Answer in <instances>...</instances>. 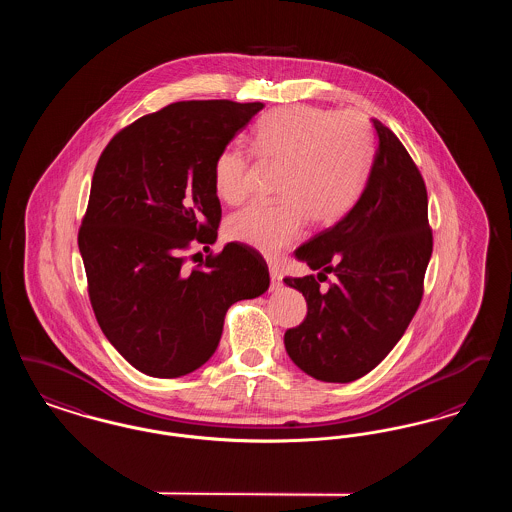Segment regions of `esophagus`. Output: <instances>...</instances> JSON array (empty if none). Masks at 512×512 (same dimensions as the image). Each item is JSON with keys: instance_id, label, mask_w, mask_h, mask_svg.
<instances>
[{"instance_id": "34e87169", "label": "esophagus", "mask_w": 512, "mask_h": 512, "mask_svg": "<svg viewBox=\"0 0 512 512\" xmlns=\"http://www.w3.org/2000/svg\"><path fill=\"white\" fill-rule=\"evenodd\" d=\"M282 286V274H280V270L274 267V265H270V288L272 290H278Z\"/></svg>"}]
</instances>
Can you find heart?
<instances>
[{
    "label": "heart",
    "mask_w": 512,
    "mask_h": 512,
    "mask_svg": "<svg viewBox=\"0 0 512 512\" xmlns=\"http://www.w3.org/2000/svg\"><path fill=\"white\" fill-rule=\"evenodd\" d=\"M253 153L265 163H284L276 203H253L226 220L232 242L276 255L292 245L307 220L326 226L340 219L359 194L370 136L365 119L311 105L268 111L253 130ZM249 153L226 147L215 159L213 184L220 201L240 205L251 194Z\"/></svg>",
    "instance_id": "b5f03b06"
}]
</instances>
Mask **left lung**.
<instances>
[{
	"label": "left lung",
	"mask_w": 512,
	"mask_h": 512,
	"mask_svg": "<svg viewBox=\"0 0 512 512\" xmlns=\"http://www.w3.org/2000/svg\"><path fill=\"white\" fill-rule=\"evenodd\" d=\"M372 124L374 153L357 203L293 253L318 280L284 278L307 301L305 320L284 334L286 351L322 382H353L386 359L420 305L432 257L422 174L390 128ZM326 273L337 282L322 291Z\"/></svg>",
	"instance_id": "8db88e82"
}]
</instances>
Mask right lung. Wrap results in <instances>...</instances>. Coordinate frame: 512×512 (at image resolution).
Instances as JSON below:
<instances>
[{
	"instance_id": "obj_1",
	"label": "right lung",
	"mask_w": 512,
	"mask_h": 512,
	"mask_svg": "<svg viewBox=\"0 0 512 512\" xmlns=\"http://www.w3.org/2000/svg\"><path fill=\"white\" fill-rule=\"evenodd\" d=\"M263 107L171 103L122 128L99 157L78 249L99 328L147 376L178 378L205 365L226 311L268 290L265 259L244 244H226L194 268L184 255L215 244V159Z\"/></svg>"
}]
</instances>
